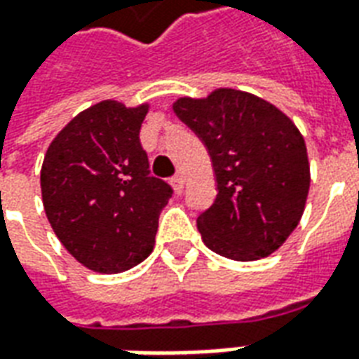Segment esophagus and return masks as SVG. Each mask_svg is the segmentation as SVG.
Here are the masks:
<instances>
[{
	"label": "esophagus",
	"mask_w": 359,
	"mask_h": 359,
	"mask_svg": "<svg viewBox=\"0 0 359 359\" xmlns=\"http://www.w3.org/2000/svg\"><path fill=\"white\" fill-rule=\"evenodd\" d=\"M171 184H172V188H175V192L182 194V190H184V179H182L180 175H177V177H172Z\"/></svg>",
	"instance_id": "34e87169"
}]
</instances>
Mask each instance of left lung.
Returning <instances> with one entry per match:
<instances>
[{
  "mask_svg": "<svg viewBox=\"0 0 359 359\" xmlns=\"http://www.w3.org/2000/svg\"><path fill=\"white\" fill-rule=\"evenodd\" d=\"M172 110L207 146L217 200L198 217L211 251L249 262L278 251L306 205L310 163L293 119L264 98L232 87L180 97Z\"/></svg>",
  "mask_w": 359,
  "mask_h": 359,
  "instance_id": "1",
  "label": "left lung"
}]
</instances>
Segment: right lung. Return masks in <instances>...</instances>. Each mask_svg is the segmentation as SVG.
Masks as SVG:
<instances>
[{
    "label": "right lung",
    "instance_id": "add662e5",
    "mask_svg": "<svg viewBox=\"0 0 359 359\" xmlns=\"http://www.w3.org/2000/svg\"><path fill=\"white\" fill-rule=\"evenodd\" d=\"M148 110V102L100 100L72 118L45 152V215L66 251L93 272L119 274L152 253L172 190L148 171L139 139Z\"/></svg>",
    "mask_w": 359,
    "mask_h": 359
}]
</instances>
